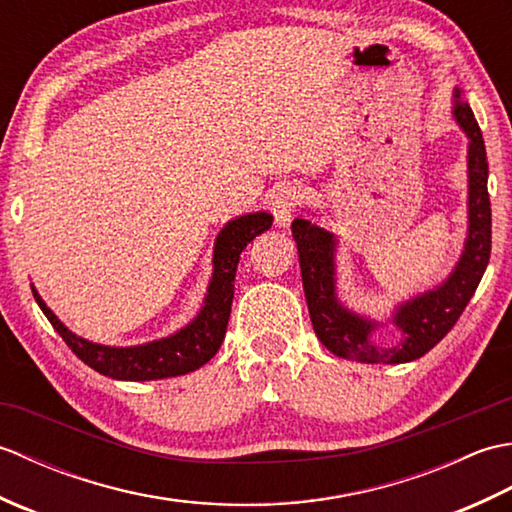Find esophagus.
<instances>
[{"instance_id": "obj_1", "label": "esophagus", "mask_w": 512, "mask_h": 512, "mask_svg": "<svg viewBox=\"0 0 512 512\" xmlns=\"http://www.w3.org/2000/svg\"><path fill=\"white\" fill-rule=\"evenodd\" d=\"M303 200V189L297 184H279V187L270 195V206H273V215L277 226H288L292 220V213Z\"/></svg>"}]
</instances>
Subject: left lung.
I'll list each match as a JSON object with an SVG mask.
<instances>
[{"label":"left lung","mask_w":512,"mask_h":512,"mask_svg":"<svg viewBox=\"0 0 512 512\" xmlns=\"http://www.w3.org/2000/svg\"><path fill=\"white\" fill-rule=\"evenodd\" d=\"M453 116L469 138V233L460 262L453 273L433 290L422 292L396 308L394 325L400 343L383 347L372 341L378 323L347 310L336 297V237L325 228L297 217L292 222V237L297 242L303 292H306L312 328L319 341L341 358L358 363H409L438 345L460 319L466 303L480 286L491 257V200H488V160L482 138L469 103L455 90Z\"/></svg>","instance_id":"1"}]
</instances>
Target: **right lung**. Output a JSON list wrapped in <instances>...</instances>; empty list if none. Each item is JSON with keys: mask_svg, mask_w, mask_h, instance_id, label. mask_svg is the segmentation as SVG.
<instances>
[{"mask_svg": "<svg viewBox=\"0 0 512 512\" xmlns=\"http://www.w3.org/2000/svg\"><path fill=\"white\" fill-rule=\"evenodd\" d=\"M270 226H273V215L266 211L248 213L228 222L215 239L213 277L198 317L187 328L167 336V339L145 345L110 347L81 339L57 319V314L46 306V301L39 297L35 286L30 288L39 308L52 323V328L59 332L65 345L99 374L116 380H158L182 376L209 363L220 350L228 317H231L239 255H242L248 242H253L259 233L268 231Z\"/></svg>", "mask_w": 512, "mask_h": 512, "instance_id": "1", "label": "right lung"}]
</instances>
